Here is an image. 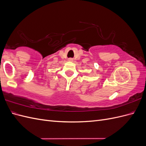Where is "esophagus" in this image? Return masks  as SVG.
<instances>
[{
  "mask_svg": "<svg viewBox=\"0 0 146 146\" xmlns=\"http://www.w3.org/2000/svg\"><path fill=\"white\" fill-rule=\"evenodd\" d=\"M69 61H73V58H69V60H68Z\"/></svg>",
  "mask_w": 146,
  "mask_h": 146,
  "instance_id": "34e87169",
  "label": "esophagus"
}]
</instances>
